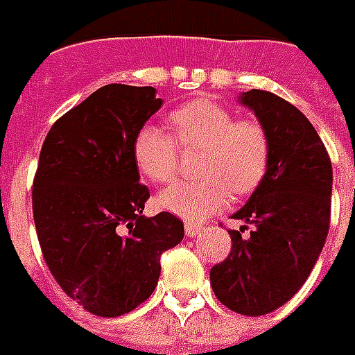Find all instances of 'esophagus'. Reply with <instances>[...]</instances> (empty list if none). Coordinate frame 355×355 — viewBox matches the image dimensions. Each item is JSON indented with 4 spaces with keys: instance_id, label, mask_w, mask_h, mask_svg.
I'll use <instances>...</instances> for the list:
<instances>
[{
    "instance_id": "esophagus-1",
    "label": "esophagus",
    "mask_w": 355,
    "mask_h": 355,
    "mask_svg": "<svg viewBox=\"0 0 355 355\" xmlns=\"http://www.w3.org/2000/svg\"><path fill=\"white\" fill-rule=\"evenodd\" d=\"M202 234V227L193 225V223H186V236L188 237H197Z\"/></svg>"
}]
</instances>
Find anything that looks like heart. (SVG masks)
Returning <instances> with one entry per match:
<instances>
[{
  "instance_id": "obj_1",
  "label": "heart",
  "mask_w": 355,
  "mask_h": 355,
  "mask_svg": "<svg viewBox=\"0 0 355 355\" xmlns=\"http://www.w3.org/2000/svg\"><path fill=\"white\" fill-rule=\"evenodd\" d=\"M175 139L162 128L145 125L132 139L138 171L155 184L177 175L178 147L202 149L197 182L173 184L156 197L158 210L200 223L225 210L232 191L250 195L261 186L270 166V138L254 119H237L230 108L211 99L180 105L169 114Z\"/></svg>"
}]
</instances>
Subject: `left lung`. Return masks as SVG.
<instances>
[{"label": "left lung", "mask_w": 355, "mask_h": 355, "mask_svg": "<svg viewBox=\"0 0 355 355\" xmlns=\"http://www.w3.org/2000/svg\"><path fill=\"white\" fill-rule=\"evenodd\" d=\"M270 138L267 177L234 214L254 225L248 239L228 230L232 250L211 267L217 300L236 313L258 317L280 308L304 286L330 228V156L315 127L297 107L263 90L243 92Z\"/></svg>", "instance_id": "obj_1"}]
</instances>
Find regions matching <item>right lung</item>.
<instances>
[{"label":"right lung","mask_w":355,"mask_h":355,"mask_svg":"<svg viewBox=\"0 0 355 355\" xmlns=\"http://www.w3.org/2000/svg\"><path fill=\"white\" fill-rule=\"evenodd\" d=\"M153 86L107 85L55 121L33 182V216L47 267L64 293L99 317L153 295L160 256L182 241L180 219L145 217L132 139L162 107Z\"/></svg>","instance_id":"obj_1"}]
</instances>
